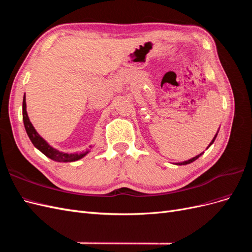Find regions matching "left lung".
<instances>
[{"mask_svg":"<svg viewBox=\"0 0 252 252\" xmlns=\"http://www.w3.org/2000/svg\"><path fill=\"white\" fill-rule=\"evenodd\" d=\"M217 135L218 134H216V136H215V138H213V140L211 141V143H210V145L213 143V142H215V140H216V138H217ZM210 145H209V146H210ZM208 146V147H209ZM203 155V152H202V154L201 155H199V156H196V157H194V158H190V159H188V161H185V162H182V163H178L177 165H187V164H190V163H192V162H194L195 161V159L196 158H199L201 156Z\"/></svg>","mask_w":252,"mask_h":252,"instance_id":"obj_1","label":"left lung"}]
</instances>
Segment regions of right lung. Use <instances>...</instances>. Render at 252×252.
Masks as SVG:
<instances>
[{
  "instance_id": "obj_1",
  "label": "right lung",
  "mask_w": 252,
  "mask_h": 252,
  "mask_svg": "<svg viewBox=\"0 0 252 252\" xmlns=\"http://www.w3.org/2000/svg\"><path fill=\"white\" fill-rule=\"evenodd\" d=\"M23 121H24V126L26 129V132L29 136L30 141L32 142L34 147L39 149L42 154H44L47 158L53 159V161L57 162H74L78 161V159L85 157L88 151L83 152V154H64V152H61L55 148H52L50 145L45 141L43 138H41L40 134L36 132L34 127L32 126V122L29 121V118L27 116L26 111V101H25V95L23 98Z\"/></svg>"
}]
</instances>
